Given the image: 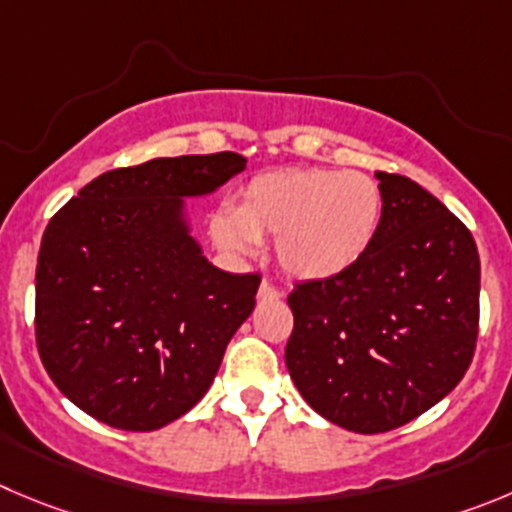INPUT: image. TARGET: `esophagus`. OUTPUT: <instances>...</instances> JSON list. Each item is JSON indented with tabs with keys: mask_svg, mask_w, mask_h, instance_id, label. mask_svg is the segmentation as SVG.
I'll return each mask as SVG.
<instances>
[{
	"mask_svg": "<svg viewBox=\"0 0 512 512\" xmlns=\"http://www.w3.org/2000/svg\"><path fill=\"white\" fill-rule=\"evenodd\" d=\"M257 298H260V300H280V298H283V290L275 288V285L267 283V280H262L260 290H257Z\"/></svg>",
	"mask_w": 512,
	"mask_h": 512,
	"instance_id": "esophagus-1",
	"label": "esophagus"
}]
</instances>
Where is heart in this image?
Instances as JSON below:
<instances>
[{
	"mask_svg": "<svg viewBox=\"0 0 512 512\" xmlns=\"http://www.w3.org/2000/svg\"><path fill=\"white\" fill-rule=\"evenodd\" d=\"M381 214L384 194L371 176L280 169L247 181L232 212L212 219V234L229 252H252L262 237H275V257L290 278L328 280L369 252Z\"/></svg>",
	"mask_w": 512,
	"mask_h": 512,
	"instance_id": "obj_1",
	"label": "heart"
}]
</instances>
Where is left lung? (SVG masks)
Here are the masks:
<instances>
[{
    "label": "left lung",
    "mask_w": 512,
    "mask_h": 512,
    "mask_svg": "<svg viewBox=\"0 0 512 512\" xmlns=\"http://www.w3.org/2000/svg\"><path fill=\"white\" fill-rule=\"evenodd\" d=\"M379 232L351 270L288 295L285 364L328 422L379 434L412 422L470 369L480 255L470 229L417 181L379 171Z\"/></svg>",
    "instance_id": "1"
}]
</instances>
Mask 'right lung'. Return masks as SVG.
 I'll return each instance as SVG.
<instances>
[{"mask_svg": "<svg viewBox=\"0 0 512 512\" xmlns=\"http://www.w3.org/2000/svg\"><path fill=\"white\" fill-rule=\"evenodd\" d=\"M232 151L100 174L47 224L35 275L42 366L75 407L126 432L184 417L250 318L260 275L214 267L186 197L245 171Z\"/></svg>", "mask_w": 512, "mask_h": 512, "instance_id": "right-lung-1", "label": "right lung"}]
</instances>
